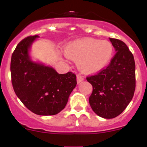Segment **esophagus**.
Masks as SVG:
<instances>
[{
	"mask_svg": "<svg viewBox=\"0 0 147 147\" xmlns=\"http://www.w3.org/2000/svg\"><path fill=\"white\" fill-rule=\"evenodd\" d=\"M76 80H77L78 84H80V83H81L82 82L84 81V78H83V76H80V75H77V77H76Z\"/></svg>",
	"mask_w": 147,
	"mask_h": 147,
	"instance_id": "1",
	"label": "esophagus"
}]
</instances>
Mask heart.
<instances>
[{"instance_id": "b5f03b06", "label": "heart", "mask_w": 147, "mask_h": 147, "mask_svg": "<svg viewBox=\"0 0 147 147\" xmlns=\"http://www.w3.org/2000/svg\"><path fill=\"white\" fill-rule=\"evenodd\" d=\"M65 56L78 61L80 70L93 74L108 65L113 55V46L107 40L84 38L71 42L65 49Z\"/></svg>"}]
</instances>
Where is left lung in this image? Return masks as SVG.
<instances>
[{"label": "left lung", "instance_id": "8db88e82", "mask_svg": "<svg viewBox=\"0 0 147 147\" xmlns=\"http://www.w3.org/2000/svg\"><path fill=\"white\" fill-rule=\"evenodd\" d=\"M110 40L116 51L110 63L96 75L87 77L93 86L90 105L95 113L104 119L120 115L131 102L136 89L134 57L121 40Z\"/></svg>", "mask_w": 147, "mask_h": 147}]
</instances>
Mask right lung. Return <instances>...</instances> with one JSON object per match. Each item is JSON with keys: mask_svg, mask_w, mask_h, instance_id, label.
<instances>
[{"mask_svg": "<svg viewBox=\"0 0 147 147\" xmlns=\"http://www.w3.org/2000/svg\"><path fill=\"white\" fill-rule=\"evenodd\" d=\"M39 37H28L17 45L11 59V82L28 110L37 115H53L65 108L76 85V76L71 72L59 74L52 67L32 60L30 50Z\"/></svg>", "mask_w": 147, "mask_h": 147, "instance_id": "right-lung-1", "label": "right lung"}]
</instances>
